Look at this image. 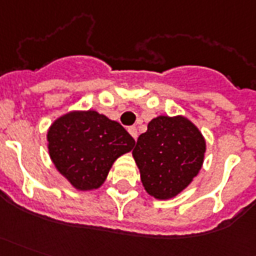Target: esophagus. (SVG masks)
<instances>
[{
	"label": "esophagus",
	"instance_id": "1",
	"mask_svg": "<svg viewBox=\"0 0 256 256\" xmlns=\"http://www.w3.org/2000/svg\"><path fill=\"white\" fill-rule=\"evenodd\" d=\"M128 133H130V136H132V137H133L134 140H137L138 133H137V128H134V126H132V128H128Z\"/></svg>",
	"mask_w": 256,
	"mask_h": 256
}]
</instances>
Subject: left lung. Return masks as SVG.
<instances>
[{
	"mask_svg": "<svg viewBox=\"0 0 256 256\" xmlns=\"http://www.w3.org/2000/svg\"><path fill=\"white\" fill-rule=\"evenodd\" d=\"M205 152V137L190 119L158 115L138 137L133 157L145 191L166 200L180 194L200 174Z\"/></svg>",
	"mask_w": 256,
	"mask_h": 256,
	"instance_id": "obj_1",
	"label": "left lung"
}]
</instances>
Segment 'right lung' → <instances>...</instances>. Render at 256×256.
I'll use <instances>...</instances> for the list:
<instances>
[{
	"instance_id": "right-lung-1",
	"label": "right lung",
	"mask_w": 256,
	"mask_h": 256,
	"mask_svg": "<svg viewBox=\"0 0 256 256\" xmlns=\"http://www.w3.org/2000/svg\"><path fill=\"white\" fill-rule=\"evenodd\" d=\"M134 145V138L118 122L94 110L69 111L47 130L51 162L78 191L98 190L115 160Z\"/></svg>"
}]
</instances>
